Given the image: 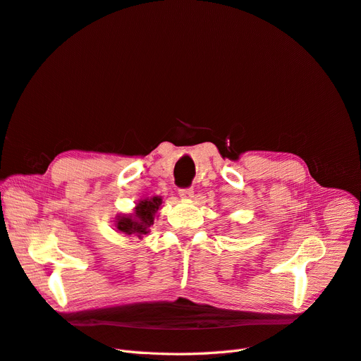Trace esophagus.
Masks as SVG:
<instances>
[{
    "label": "esophagus",
    "mask_w": 361,
    "mask_h": 361,
    "mask_svg": "<svg viewBox=\"0 0 361 361\" xmlns=\"http://www.w3.org/2000/svg\"><path fill=\"white\" fill-rule=\"evenodd\" d=\"M179 197L183 200H191L194 197V190L192 188H180Z\"/></svg>",
    "instance_id": "34e87169"
}]
</instances>
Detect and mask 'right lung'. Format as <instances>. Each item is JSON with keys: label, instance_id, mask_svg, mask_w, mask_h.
Instances as JSON below:
<instances>
[{"label": "right lung", "instance_id": "right-lung-1", "mask_svg": "<svg viewBox=\"0 0 361 361\" xmlns=\"http://www.w3.org/2000/svg\"><path fill=\"white\" fill-rule=\"evenodd\" d=\"M163 203L161 197H151L147 200H142L136 204L133 214H123L117 216V231L124 233L127 235L136 234L139 238H142L143 234L149 233V226L154 225L155 213L158 212Z\"/></svg>", "mask_w": 361, "mask_h": 361}]
</instances>
